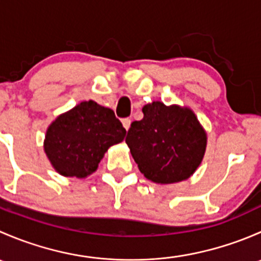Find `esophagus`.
<instances>
[{"mask_svg": "<svg viewBox=\"0 0 261 261\" xmlns=\"http://www.w3.org/2000/svg\"><path fill=\"white\" fill-rule=\"evenodd\" d=\"M122 125H123V127L126 128V130H128V128H130V125H131V120H130V118H123V120H122Z\"/></svg>", "mask_w": 261, "mask_h": 261, "instance_id": "34e87169", "label": "esophagus"}]
</instances>
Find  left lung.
I'll list each match as a JSON object with an SVG mask.
<instances>
[{
	"instance_id": "8db88e82",
	"label": "left lung",
	"mask_w": 261,
	"mask_h": 261,
	"mask_svg": "<svg viewBox=\"0 0 261 261\" xmlns=\"http://www.w3.org/2000/svg\"><path fill=\"white\" fill-rule=\"evenodd\" d=\"M134 121L126 144L144 177L158 184L188 179L203 160L207 134L189 107L154 101Z\"/></svg>"
}]
</instances>
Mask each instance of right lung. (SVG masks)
I'll return each instance as SVG.
<instances>
[{
    "label": "right lung",
    "mask_w": 261,
    "mask_h": 261,
    "mask_svg": "<svg viewBox=\"0 0 261 261\" xmlns=\"http://www.w3.org/2000/svg\"><path fill=\"white\" fill-rule=\"evenodd\" d=\"M125 135L115 112L89 99L50 123L44 151L55 172L82 179L96 172L105 152L121 143Z\"/></svg>",
    "instance_id": "right-lung-1"
}]
</instances>
